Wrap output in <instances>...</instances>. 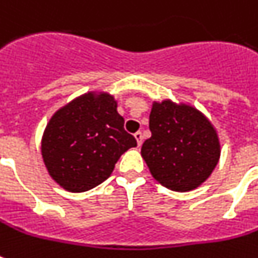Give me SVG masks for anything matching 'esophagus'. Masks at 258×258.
<instances>
[{"label":"esophagus","instance_id":"obj_1","mask_svg":"<svg viewBox=\"0 0 258 258\" xmlns=\"http://www.w3.org/2000/svg\"><path fill=\"white\" fill-rule=\"evenodd\" d=\"M134 137H135V139H137L138 146H142V142H143V135H142L141 131H138V133L135 134V135H134Z\"/></svg>","mask_w":258,"mask_h":258}]
</instances>
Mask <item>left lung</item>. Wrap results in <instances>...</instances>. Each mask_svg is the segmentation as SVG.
<instances>
[{
	"mask_svg": "<svg viewBox=\"0 0 258 258\" xmlns=\"http://www.w3.org/2000/svg\"><path fill=\"white\" fill-rule=\"evenodd\" d=\"M150 131L151 138L142 146V157L151 175L172 191L198 187L220 161L217 131L191 105L154 101Z\"/></svg>",
	"mask_w": 258,
	"mask_h": 258,
	"instance_id": "obj_1",
	"label": "left lung"
}]
</instances>
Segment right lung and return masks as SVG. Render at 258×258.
<instances>
[{
  "mask_svg": "<svg viewBox=\"0 0 258 258\" xmlns=\"http://www.w3.org/2000/svg\"><path fill=\"white\" fill-rule=\"evenodd\" d=\"M109 93L88 92L61 107L41 141L45 167L62 188L83 192L104 182L121 154L137 146Z\"/></svg>",
  "mask_w": 258,
  "mask_h": 258,
  "instance_id": "add662e5",
  "label": "right lung"
}]
</instances>
